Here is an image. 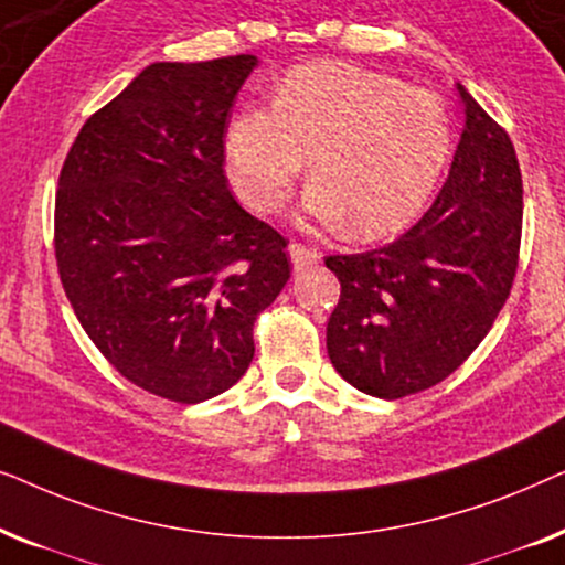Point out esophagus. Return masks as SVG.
Returning <instances> with one entry per match:
<instances>
[{
	"mask_svg": "<svg viewBox=\"0 0 565 565\" xmlns=\"http://www.w3.org/2000/svg\"><path fill=\"white\" fill-rule=\"evenodd\" d=\"M288 252H290V262H292V267H296V269L311 267V265H316V262L321 259V254H319V252L311 249V246L300 244V242H292V244L288 246Z\"/></svg>",
	"mask_w": 565,
	"mask_h": 565,
	"instance_id": "obj_1",
	"label": "esophagus"
}]
</instances>
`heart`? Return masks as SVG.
Here are the masks:
<instances>
[{"mask_svg":"<svg viewBox=\"0 0 565 565\" xmlns=\"http://www.w3.org/2000/svg\"><path fill=\"white\" fill-rule=\"evenodd\" d=\"M443 99L388 74L308 64L282 76L273 107H246L226 128V174L252 211L275 213L311 167L306 207L350 236L383 238L408 226L450 157Z\"/></svg>","mask_w":565,"mask_h":565,"instance_id":"obj_1","label":"heart"}]
</instances>
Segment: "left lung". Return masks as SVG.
<instances>
[{
  "label": "left lung",
  "mask_w": 565,
  "mask_h": 565,
  "mask_svg": "<svg viewBox=\"0 0 565 565\" xmlns=\"http://www.w3.org/2000/svg\"><path fill=\"white\" fill-rule=\"evenodd\" d=\"M458 151L439 195L396 242L334 254L342 292L327 323L331 365L375 398H404L455 373L512 290L522 172L512 138L466 89Z\"/></svg>",
  "instance_id": "left-lung-1"
}]
</instances>
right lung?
<instances>
[{"instance_id":"1","label":"right lung","mask_w":565,"mask_h":565,"mask_svg":"<svg viewBox=\"0 0 565 565\" xmlns=\"http://www.w3.org/2000/svg\"><path fill=\"white\" fill-rule=\"evenodd\" d=\"M249 53L146 66L84 122L58 174L53 249L103 358L177 404L228 391L254 321L290 277L288 238L246 213L223 174Z\"/></svg>"}]
</instances>
